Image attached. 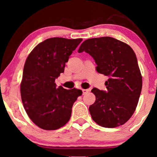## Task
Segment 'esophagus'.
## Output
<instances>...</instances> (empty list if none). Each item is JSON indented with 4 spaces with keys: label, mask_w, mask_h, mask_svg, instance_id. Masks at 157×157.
Listing matches in <instances>:
<instances>
[{
    "label": "esophagus",
    "mask_w": 157,
    "mask_h": 157,
    "mask_svg": "<svg viewBox=\"0 0 157 157\" xmlns=\"http://www.w3.org/2000/svg\"><path fill=\"white\" fill-rule=\"evenodd\" d=\"M82 91H83V94H87L88 92H89V90H88V89H82Z\"/></svg>",
    "instance_id": "esophagus-1"
}]
</instances>
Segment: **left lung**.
I'll use <instances>...</instances> for the list:
<instances>
[{"mask_svg": "<svg viewBox=\"0 0 157 157\" xmlns=\"http://www.w3.org/2000/svg\"><path fill=\"white\" fill-rule=\"evenodd\" d=\"M85 51L95 61L96 71L109 77L106 91L94 88L96 96L89 106L92 119L101 126L123 125L136 110L142 88V77L133 49L111 37L94 38L83 41L78 53Z\"/></svg>", "mask_w": 157, "mask_h": 157, "instance_id": "left-lung-1", "label": "left lung"}]
</instances>
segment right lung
Returning a JSON list of instances; mask_svg holds the SVG:
<instances>
[{"label":"right lung","instance_id":"add662e5","mask_svg":"<svg viewBox=\"0 0 157 157\" xmlns=\"http://www.w3.org/2000/svg\"><path fill=\"white\" fill-rule=\"evenodd\" d=\"M82 38H51L30 53L23 68L21 99L31 121L44 130H56L69 121L72 106L82 94L80 89L56 86L66 62Z\"/></svg>","mask_w":157,"mask_h":157}]
</instances>
